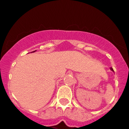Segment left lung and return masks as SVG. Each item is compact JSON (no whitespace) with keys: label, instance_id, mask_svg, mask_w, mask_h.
Instances as JSON below:
<instances>
[{"label":"left lung","instance_id":"left-lung-1","mask_svg":"<svg viewBox=\"0 0 129 129\" xmlns=\"http://www.w3.org/2000/svg\"><path fill=\"white\" fill-rule=\"evenodd\" d=\"M110 70H112V71H113V72H114V70H113V68H112V67H111V68H110Z\"/></svg>","mask_w":129,"mask_h":129}]
</instances>
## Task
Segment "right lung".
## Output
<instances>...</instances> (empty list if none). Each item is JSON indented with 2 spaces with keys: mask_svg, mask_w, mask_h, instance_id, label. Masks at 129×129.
I'll return each instance as SVG.
<instances>
[{
  "mask_svg": "<svg viewBox=\"0 0 129 129\" xmlns=\"http://www.w3.org/2000/svg\"><path fill=\"white\" fill-rule=\"evenodd\" d=\"M35 51H36V50H35ZM35 51H34V52H35Z\"/></svg>",
  "mask_w": 129,
  "mask_h": 129,
  "instance_id": "add662e5",
  "label": "right lung"
}]
</instances>
